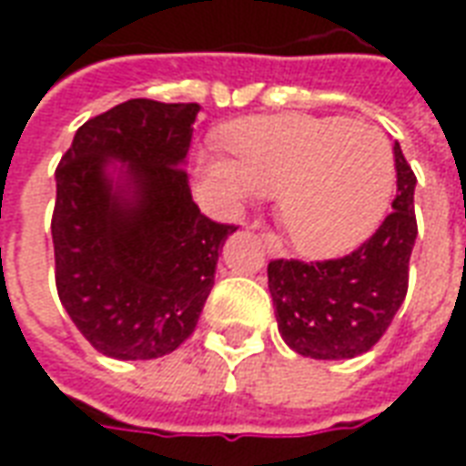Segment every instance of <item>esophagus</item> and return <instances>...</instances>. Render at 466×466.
I'll list each match as a JSON object with an SVG mask.
<instances>
[{
    "instance_id": "esophagus-1",
    "label": "esophagus",
    "mask_w": 466,
    "mask_h": 466,
    "mask_svg": "<svg viewBox=\"0 0 466 466\" xmlns=\"http://www.w3.org/2000/svg\"><path fill=\"white\" fill-rule=\"evenodd\" d=\"M262 242H264V249H267V254H272V257H277V254H282V244H279V239H277L274 234L264 232L262 234Z\"/></svg>"
}]
</instances>
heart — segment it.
I'll list each match as a JSON object with an SVG mask.
<instances>
[{"label": "heart", "mask_w": 466, "mask_h": 466, "mask_svg": "<svg viewBox=\"0 0 466 466\" xmlns=\"http://www.w3.org/2000/svg\"><path fill=\"white\" fill-rule=\"evenodd\" d=\"M232 164L209 167L232 197H277V222L309 257L360 247L390 207L394 154L374 124L344 116H252L227 127Z\"/></svg>", "instance_id": "1"}]
</instances>
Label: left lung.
Instances as JSON below:
<instances>
[{
    "label": "left lung",
    "instance_id": "1",
    "mask_svg": "<svg viewBox=\"0 0 466 466\" xmlns=\"http://www.w3.org/2000/svg\"><path fill=\"white\" fill-rule=\"evenodd\" d=\"M397 197L391 212L354 252L322 259H272L267 267L279 334L297 354L351 360L370 351L390 329L410 287L417 239V177L394 144Z\"/></svg>",
    "mask_w": 466,
    "mask_h": 466
}]
</instances>
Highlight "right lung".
<instances>
[{"label":"right lung","instance_id":"add662e5","mask_svg":"<svg viewBox=\"0 0 466 466\" xmlns=\"http://www.w3.org/2000/svg\"><path fill=\"white\" fill-rule=\"evenodd\" d=\"M199 105L129 99L92 116L56 167L55 282L76 329L115 360H154L192 337L234 224L194 204L184 157ZM130 164L132 203L106 179Z\"/></svg>","mask_w":466,"mask_h":466}]
</instances>
